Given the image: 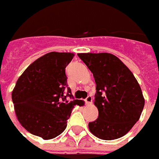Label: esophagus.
<instances>
[{"label": "esophagus", "instance_id": "1", "mask_svg": "<svg viewBox=\"0 0 159 159\" xmlns=\"http://www.w3.org/2000/svg\"><path fill=\"white\" fill-rule=\"evenodd\" d=\"M92 101H93V98L92 96H90V95H89L85 99H84V102H85L86 104L92 103Z\"/></svg>", "mask_w": 159, "mask_h": 159}]
</instances>
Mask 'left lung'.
Instances as JSON below:
<instances>
[{
  "mask_svg": "<svg viewBox=\"0 0 159 159\" xmlns=\"http://www.w3.org/2000/svg\"><path fill=\"white\" fill-rule=\"evenodd\" d=\"M96 83L94 105L98 119L90 132L104 140L125 135L139 120L144 106L141 89L127 66L110 53H79Z\"/></svg>",
  "mask_w": 159,
  "mask_h": 159,
  "instance_id": "8db88e82",
  "label": "left lung"
}]
</instances>
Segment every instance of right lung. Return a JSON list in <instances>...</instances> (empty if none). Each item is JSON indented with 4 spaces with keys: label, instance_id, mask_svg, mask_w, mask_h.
I'll use <instances>...</instances> for the list:
<instances>
[{
    "label": "right lung",
    "instance_id": "add662e5",
    "mask_svg": "<svg viewBox=\"0 0 159 159\" xmlns=\"http://www.w3.org/2000/svg\"><path fill=\"white\" fill-rule=\"evenodd\" d=\"M73 57L70 52H52L37 59L21 75L12 92L21 125L43 139L61 134L74 107L84 105L82 100L74 99L67 84L66 67Z\"/></svg>",
    "mask_w": 159,
    "mask_h": 159
}]
</instances>
